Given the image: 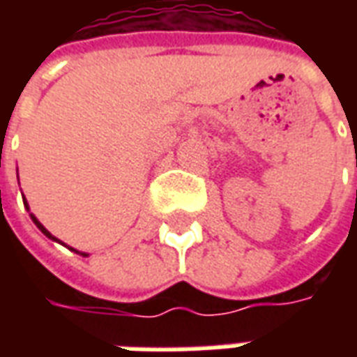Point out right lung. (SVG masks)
I'll return each instance as SVG.
<instances>
[{"label": "right lung", "mask_w": 357, "mask_h": 357, "mask_svg": "<svg viewBox=\"0 0 357 357\" xmlns=\"http://www.w3.org/2000/svg\"><path fill=\"white\" fill-rule=\"evenodd\" d=\"M24 204H26V201H24ZM26 208H28V204H26ZM32 220H34V224L38 225V229H40V231H42L43 235H45V237H50L51 241H57V243H61V241H59L57 237H53V235H51V233L47 231V229H45V227H43V225L40 224V222H38V220H36L34 216H32ZM70 250H74V248H70ZM74 252H78V250H74ZM78 255H82V256H88V255H86V252H78Z\"/></svg>", "instance_id": "obj_1"}]
</instances>
